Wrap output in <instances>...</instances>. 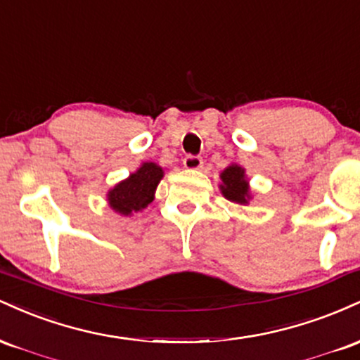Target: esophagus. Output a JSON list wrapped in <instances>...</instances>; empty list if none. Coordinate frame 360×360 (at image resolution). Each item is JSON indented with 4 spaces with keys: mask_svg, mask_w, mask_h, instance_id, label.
<instances>
[{
    "mask_svg": "<svg viewBox=\"0 0 360 360\" xmlns=\"http://www.w3.org/2000/svg\"><path fill=\"white\" fill-rule=\"evenodd\" d=\"M184 167L188 169V171H200V169L203 167V159L198 155H186Z\"/></svg>",
    "mask_w": 360,
    "mask_h": 360,
    "instance_id": "34e87169",
    "label": "esophagus"
}]
</instances>
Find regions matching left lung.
<instances>
[{"mask_svg":"<svg viewBox=\"0 0 360 360\" xmlns=\"http://www.w3.org/2000/svg\"><path fill=\"white\" fill-rule=\"evenodd\" d=\"M218 188H220V193L223 194L225 200L237 205L247 206L250 203L252 198H254L252 196L249 177L245 174V169L237 162L229 164L220 172V184H218Z\"/></svg>","mask_w":360,"mask_h":360,"instance_id":"left-lung-1","label":"left lung"}]
</instances>
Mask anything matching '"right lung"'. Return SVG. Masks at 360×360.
Instances as JSON below:
<instances>
[{"mask_svg": "<svg viewBox=\"0 0 360 360\" xmlns=\"http://www.w3.org/2000/svg\"><path fill=\"white\" fill-rule=\"evenodd\" d=\"M164 177V169L155 162H142L137 171L120 181L106 193V203L115 213L131 217L154 201L155 189Z\"/></svg>", "mask_w": 360, "mask_h": 360, "instance_id": "obj_1", "label": "right lung"}]
</instances>
